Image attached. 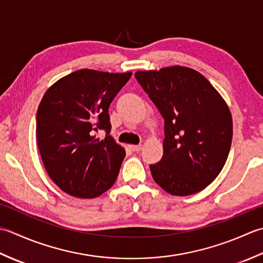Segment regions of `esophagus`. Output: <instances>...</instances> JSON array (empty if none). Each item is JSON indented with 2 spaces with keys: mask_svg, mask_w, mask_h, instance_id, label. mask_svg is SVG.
<instances>
[{
  "mask_svg": "<svg viewBox=\"0 0 263 263\" xmlns=\"http://www.w3.org/2000/svg\"><path fill=\"white\" fill-rule=\"evenodd\" d=\"M142 145L141 144H138V145H130V149L133 152H139L142 149Z\"/></svg>",
  "mask_w": 263,
  "mask_h": 263,
  "instance_id": "obj_1",
  "label": "esophagus"
}]
</instances>
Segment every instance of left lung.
<instances>
[{
  "mask_svg": "<svg viewBox=\"0 0 263 263\" xmlns=\"http://www.w3.org/2000/svg\"><path fill=\"white\" fill-rule=\"evenodd\" d=\"M135 77L164 120L162 159L149 164L154 181L177 196L204 190L220 174L232 145L226 102L190 68L137 71Z\"/></svg>",
  "mask_w": 263,
  "mask_h": 263,
  "instance_id": "left-lung-1",
  "label": "left lung"
}]
</instances>
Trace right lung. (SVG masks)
<instances>
[{"label":"right lung","mask_w":263,"mask_h":263,"mask_svg":"<svg viewBox=\"0 0 263 263\" xmlns=\"http://www.w3.org/2000/svg\"><path fill=\"white\" fill-rule=\"evenodd\" d=\"M132 72L74 71L46 90L36 114L37 145L51 179L67 194L92 199L119 174L125 149L110 136V103ZM103 130L99 140L96 133Z\"/></svg>","instance_id":"add662e5"}]
</instances>
